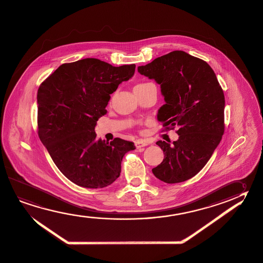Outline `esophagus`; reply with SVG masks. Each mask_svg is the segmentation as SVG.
<instances>
[{"mask_svg":"<svg viewBox=\"0 0 263 263\" xmlns=\"http://www.w3.org/2000/svg\"><path fill=\"white\" fill-rule=\"evenodd\" d=\"M146 145H148V143H147L146 141L142 140V139L137 140V141L135 142V146L137 147V148H141V147L146 146Z\"/></svg>","mask_w":263,"mask_h":263,"instance_id":"34e87169","label":"esophagus"}]
</instances>
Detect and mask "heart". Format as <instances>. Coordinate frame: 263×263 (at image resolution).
I'll use <instances>...</instances> for the list:
<instances>
[{"label": "heart", "mask_w": 263, "mask_h": 263, "mask_svg": "<svg viewBox=\"0 0 263 263\" xmlns=\"http://www.w3.org/2000/svg\"><path fill=\"white\" fill-rule=\"evenodd\" d=\"M145 84H147V83H145ZM145 84H140V85H145Z\"/></svg>", "instance_id": "1"}]
</instances>
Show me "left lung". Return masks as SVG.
<instances>
[{
  "instance_id": "left-lung-1",
  "label": "left lung",
  "mask_w": 263,
  "mask_h": 263,
  "mask_svg": "<svg viewBox=\"0 0 263 263\" xmlns=\"http://www.w3.org/2000/svg\"><path fill=\"white\" fill-rule=\"evenodd\" d=\"M138 71L160 85L165 104L157 120L166 129L178 127L177 141L156 142L165 156L153 174L168 184L187 180L203 168L222 140L223 90L208 63L182 50L155 59Z\"/></svg>"
}]
</instances>
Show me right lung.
Segmentation results:
<instances>
[{
    "label": "right lung",
    "mask_w": 263,
    "mask_h": 263,
    "mask_svg": "<svg viewBox=\"0 0 263 263\" xmlns=\"http://www.w3.org/2000/svg\"><path fill=\"white\" fill-rule=\"evenodd\" d=\"M135 64L112 66L98 59L64 63L37 91L39 136L60 171L80 187H107L120 177L133 142L97 140L95 128L107 114L110 93L130 79Z\"/></svg>",
    "instance_id": "1"
}]
</instances>
